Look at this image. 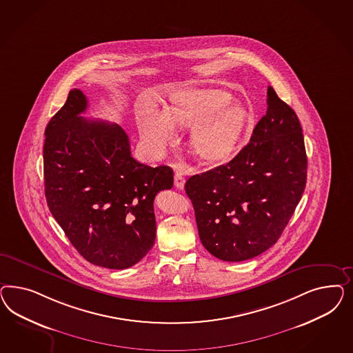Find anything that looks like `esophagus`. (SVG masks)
Instances as JSON below:
<instances>
[{
	"mask_svg": "<svg viewBox=\"0 0 353 353\" xmlns=\"http://www.w3.org/2000/svg\"><path fill=\"white\" fill-rule=\"evenodd\" d=\"M174 186L177 189H183V186H185V177H183L181 172L174 173Z\"/></svg>",
	"mask_w": 353,
	"mask_h": 353,
	"instance_id": "esophagus-1",
	"label": "esophagus"
}]
</instances>
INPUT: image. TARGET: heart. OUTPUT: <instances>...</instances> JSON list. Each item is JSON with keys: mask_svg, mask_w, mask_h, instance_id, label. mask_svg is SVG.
I'll list each match as a JSON object with an SVG mask.
<instances>
[{"mask_svg": "<svg viewBox=\"0 0 353 353\" xmlns=\"http://www.w3.org/2000/svg\"><path fill=\"white\" fill-rule=\"evenodd\" d=\"M232 102L233 97L220 89L176 92L168 112L151 107L139 112L141 139L152 151L161 152L176 139V124L192 129V148L201 159L229 161L250 124L246 110Z\"/></svg>", "mask_w": 353, "mask_h": 353, "instance_id": "obj_1", "label": "heart"}]
</instances>
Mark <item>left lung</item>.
<instances>
[{"label":"left lung","mask_w":353,"mask_h":353,"mask_svg":"<svg viewBox=\"0 0 353 353\" xmlns=\"http://www.w3.org/2000/svg\"><path fill=\"white\" fill-rule=\"evenodd\" d=\"M267 97V114L234 159L185 183L202 245L224 261L248 260L273 246L305 189L299 119L272 86Z\"/></svg>","instance_id":"8db88e82"}]
</instances>
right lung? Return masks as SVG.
I'll list each match as a JSON object with an SVG mask.
<instances>
[{
	"instance_id": "1",
	"label": "right lung",
	"mask_w": 353,
	"mask_h": 353,
	"mask_svg": "<svg viewBox=\"0 0 353 353\" xmlns=\"http://www.w3.org/2000/svg\"><path fill=\"white\" fill-rule=\"evenodd\" d=\"M86 108L84 93L72 89L46 125L45 196L81 256L98 267L125 269L154 246V199L173 186V171L136 161L124 129L83 118Z\"/></svg>"
}]
</instances>
